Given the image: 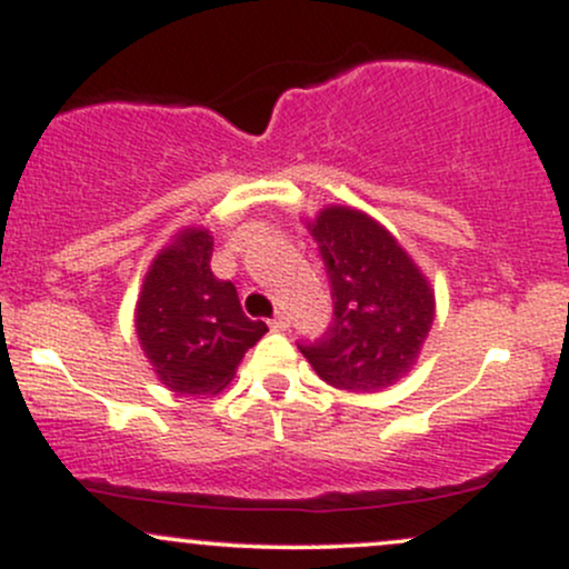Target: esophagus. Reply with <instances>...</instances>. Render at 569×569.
<instances>
[{
	"label": "esophagus",
	"instance_id": "obj_1",
	"mask_svg": "<svg viewBox=\"0 0 569 569\" xmlns=\"http://www.w3.org/2000/svg\"><path fill=\"white\" fill-rule=\"evenodd\" d=\"M272 329H276V331H286V329H289V316H286V312H278V316L276 318H272Z\"/></svg>",
	"mask_w": 569,
	"mask_h": 569
}]
</instances>
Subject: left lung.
Here are the masks:
<instances>
[{"instance_id":"left-lung-1","label":"left lung","mask_w":569,"mask_h":569,"mask_svg":"<svg viewBox=\"0 0 569 569\" xmlns=\"http://www.w3.org/2000/svg\"><path fill=\"white\" fill-rule=\"evenodd\" d=\"M331 280L335 321L299 345L331 388L377 393L407 377L436 318L428 278L377 219L350 206H326L307 221Z\"/></svg>"}]
</instances>
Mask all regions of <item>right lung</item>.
<instances>
[{
    "mask_svg": "<svg viewBox=\"0 0 569 569\" xmlns=\"http://www.w3.org/2000/svg\"><path fill=\"white\" fill-rule=\"evenodd\" d=\"M213 238L206 227H184L160 248L136 302V337L168 390L217 396L232 382L246 350L264 337L230 280L211 272Z\"/></svg>",
    "mask_w": 569,
    "mask_h": 569,
    "instance_id": "obj_1",
    "label": "right lung"
}]
</instances>
